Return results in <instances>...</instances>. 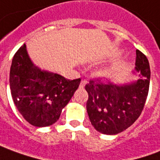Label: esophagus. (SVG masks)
Returning <instances> with one entry per match:
<instances>
[{
  "label": "esophagus",
  "mask_w": 160,
  "mask_h": 160,
  "mask_svg": "<svg viewBox=\"0 0 160 160\" xmlns=\"http://www.w3.org/2000/svg\"><path fill=\"white\" fill-rule=\"evenodd\" d=\"M85 84H86L85 81H81V82H80V85H79V88H80V89H83V88H84V86H85Z\"/></svg>",
  "instance_id": "esophagus-1"
}]
</instances>
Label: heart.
<instances>
[{
	"instance_id": "1",
	"label": "heart",
	"mask_w": 160,
	"mask_h": 160,
	"mask_svg": "<svg viewBox=\"0 0 160 160\" xmlns=\"http://www.w3.org/2000/svg\"><path fill=\"white\" fill-rule=\"evenodd\" d=\"M108 73V70H103V71H101V74L102 75H106Z\"/></svg>"
}]
</instances>
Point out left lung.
<instances>
[{
    "label": "left lung",
    "mask_w": 160,
    "mask_h": 160,
    "mask_svg": "<svg viewBox=\"0 0 160 160\" xmlns=\"http://www.w3.org/2000/svg\"><path fill=\"white\" fill-rule=\"evenodd\" d=\"M133 74L139 78L121 84L103 83L90 80L85 89L89 94L86 103L89 121L96 131L108 135L122 132L139 118L147 100L150 83L149 62L136 50Z\"/></svg>",
    "instance_id": "1"
}]
</instances>
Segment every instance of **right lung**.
Listing matches in <instances>:
<instances>
[{
  "label": "right lung",
  "instance_id": "add662e5",
  "mask_svg": "<svg viewBox=\"0 0 160 160\" xmlns=\"http://www.w3.org/2000/svg\"><path fill=\"white\" fill-rule=\"evenodd\" d=\"M81 79L68 80L33 64L24 44L17 51L10 68L9 84L13 102L31 125L54 124L71 101Z\"/></svg>",
  "mask_w": 160,
  "mask_h": 160
}]
</instances>
